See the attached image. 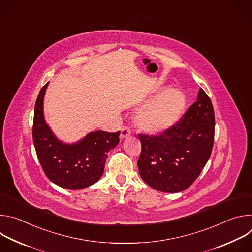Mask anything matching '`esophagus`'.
Returning a JSON list of instances; mask_svg holds the SVG:
<instances>
[{"label": "esophagus", "mask_w": 252, "mask_h": 252, "mask_svg": "<svg viewBox=\"0 0 252 252\" xmlns=\"http://www.w3.org/2000/svg\"><path fill=\"white\" fill-rule=\"evenodd\" d=\"M130 133H131L130 128H129L128 126H124V127L121 129V135H120V137H121V139H124V138L127 137Z\"/></svg>", "instance_id": "1"}]
</instances>
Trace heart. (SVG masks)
Wrapping results in <instances>:
<instances>
[{
  "mask_svg": "<svg viewBox=\"0 0 252 252\" xmlns=\"http://www.w3.org/2000/svg\"><path fill=\"white\" fill-rule=\"evenodd\" d=\"M186 105L187 99L183 92L177 89L165 90L136 113L135 125L146 133H160L181 120Z\"/></svg>",
  "mask_w": 252,
  "mask_h": 252,
  "instance_id": "1",
  "label": "heart"
}]
</instances>
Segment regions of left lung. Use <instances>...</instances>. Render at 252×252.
I'll use <instances>...</instances> for the list:
<instances>
[{
  "mask_svg": "<svg viewBox=\"0 0 252 252\" xmlns=\"http://www.w3.org/2000/svg\"><path fill=\"white\" fill-rule=\"evenodd\" d=\"M214 125L211 100L199 89L196 101L176 125L158 136L138 135L141 154L137 166L142 181L162 192L189 189L211 155Z\"/></svg>",
  "mask_w": 252,
  "mask_h": 252,
  "instance_id": "8db88e82",
  "label": "left lung"
}]
</instances>
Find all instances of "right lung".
Segmentation results:
<instances>
[{"instance_id":"add662e5","label":"right lung","mask_w":252,"mask_h":252,"mask_svg":"<svg viewBox=\"0 0 252 252\" xmlns=\"http://www.w3.org/2000/svg\"><path fill=\"white\" fill-rule=\"evenodd\" d=\"M49 83L41 90L34 105L32 139L40 163L55 185L66 189H82L95 184L103 173L107 154L120 142V131H91L80 140H60L47 124L44 98Z\"/></svg>"}]
</instances>
